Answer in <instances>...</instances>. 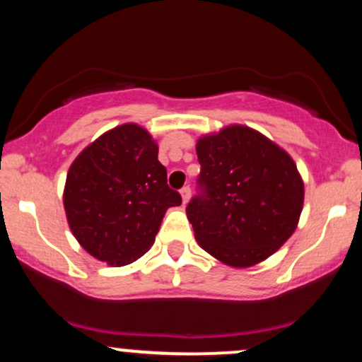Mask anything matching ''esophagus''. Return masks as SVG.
Returning a JSON list of instances; mask_svg holds the SVG:
<instances>
[{
    "label": "esophagus",
    "instance_id": "esophagus-1",
    "mask_svg": "<svg viewBox=\"0 0 362 362\" xmlns=\"http://www.w3.org/2000/svg\"><path fill=\"white\" fill-rule=\"evenodd\" d=\"M180 195H182V202L187 204V202H189V199H190V187H184V189L180 190Z\"/></svg>",
    "mask_w": 362,
    "mask_h": 362
}]
</instances>
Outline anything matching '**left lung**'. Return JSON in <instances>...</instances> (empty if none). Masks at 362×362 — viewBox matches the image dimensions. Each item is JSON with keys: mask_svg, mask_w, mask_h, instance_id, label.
Returning a JSON list of instances; mask_svg holds the SVG:
<instances>
[{"mask_svg": "<svg viewBox=\"0 0 362 362\" xmlns=\"http://www.w3.org/2000/svg\"><path fill=\"white\" fill-rule=\"evenodd\" d=\"M204 195L187 206L199 247L235 269L260 264L296 231L305 184L291 155L255 129L230 124L195 143Z\"/></svg>", "mask_w": 362, "mask_h": 362, "instance_id": "obj_1", "label": "left lung"}]
</instances>
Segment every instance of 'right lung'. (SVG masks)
Returning a JSON list of instances; mask_svg holds the SVG:
<instances>
[{
	"mask_svg": "<svg viewBox=\"0 0 362 362\" xmlns=\"http://www.w3.org/2000/svg\"><path fill=\"white\" fill-rule=\"evenodd\" d=\"M62 204L78 243L97 260L122 267L149 250L167 209L182 197L167 184L156 139L126 122L74 158Z\"/></svg>",
	"mask_w": 362,
	"mask_h": 362,
	"instance_id": "right-lung-1",
	"label": "right lung"
}]
</instances>
